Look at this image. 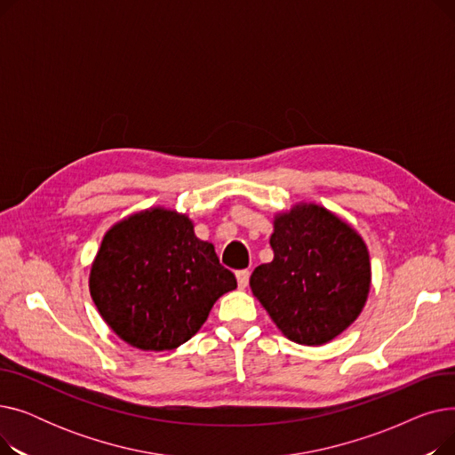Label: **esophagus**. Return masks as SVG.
<instances>
[{"mask_svg": "<svg viewBox=\"0 0 455 455\" xmlns=\"http://www.w3.org/2000/svg\"><path fill=\"white\" fill-rule=\"evenodd\" d=\"M249 276H251V273H249L247 269H242V271H237V273H235V278H237V285H240L242 290H243V288H247V283H249Z\"/></svg>", "mask_w": 455, "mask_h": 455, "instance_id": "obj_1", "label": "esophagus"}]
</instances>
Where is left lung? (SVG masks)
<instances>
[{
    "instance_id": "8db88e82",
    "label": "left lung",
    "mask_w": 455,
    "mask_h": 455,
    "mask_svg": "<svg viewBox=\"0 0 455 455\" xmlns=\"http://www.w3.org/2000/svg\"><path fill=\"white\" fill-rule=\"evenodd\" d=\"M273 261L251 275V290L285 338L315 347L360 315L371 288L362 235L326 208L293 206L275 220Z\"/></svg>"
}]
</instances>
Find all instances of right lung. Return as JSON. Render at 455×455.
Wrapping results in <instances>:
<instances>
[{
  "label": "right lung",
  "instance_id": "obj_1",
  "mask_svg": "<svg viewBox=\"0 0 455 455\" xmlns=\"http://www.w3.org/2000/svg\"><path fill=\"white\" fill-rule=\"evenodd\" d=\"M237 285L212 243L177 212L131 215L103 237L90 271L101 317L129 345L173 350L204 324L213 302Z\"/></svg>",
  "mask_w": 455,
  "mask_h": 455
}]
</instances>
